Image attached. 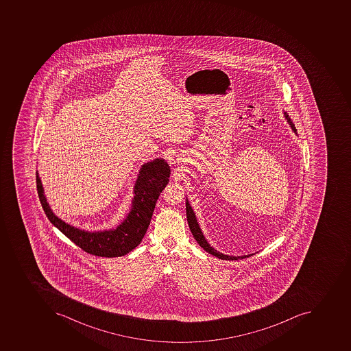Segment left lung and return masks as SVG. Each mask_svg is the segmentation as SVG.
<instances>
[{"mask_svg": "<svg viewBox=\"0 0 351 351\" xmlns=\"http://www.w3.org/2000/svg\"><path fill=\"white\" fill-rule=\"evenodd\" d=\"M283 114H285V119H287V122L290 125L291 128H292L293 132H294V134L298 135L295 126H294L292 121H291L290 116L287 115V112H283ZM185 208H186V218H188L189 227H190L191 232H192L194 239L197 241V243H199L202 248L204 249L205 252H208V254H213V256H215L218 259L221 260L245 259V258L254 256V254H245V256H237V257H235V256H228V254H221V252H217V250L213 248V247L210 246V243L206 241V238H205L204 234L202 232L201 227H199V223H197V219H196L195 213H194L193 208H192L190 203H189L188 197H186V201H185Z\"/></svg>", "mask_w": 351, "mask_h": 351, "instance_id": "obj_1", "label": "left lung"}]
</instances>
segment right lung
Returning a JSON list of instances; mask_svg holds the SVG:
<instances>
[{"instance_id":"add662e5","label":"right lung","mask_w":351,"mask_h":351,"mask_svg":"<svg viewBox=\"0 0 351 351\" xmlns=\"http://www.w3.org/2000/svg\"><path fill=\"white\" fill-rule=\"evenodd\" d=\"M170 166L162 158L144 163L134 185L130 213L116 228L86 230L72 226L56 215L45 195L42 180L36 172L37 192L50 223L88 254L99 257H122L138 246L149 226L158 197L169 183Z\"/></svg>"}]
</instances>
